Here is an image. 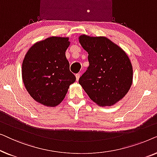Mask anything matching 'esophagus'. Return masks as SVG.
Instances as JSON below:
<instances>
[{
  "mask_svg": "<svg viewBox=\"0 0 157 157\" xmlns=\"http://www.w3.org/2000/svg\"><path fill=\"white\" fill-rule=\"evenodd\" d=\"M79 77H80V74H76V81H78Z\"/></svg>",
  "mask_w": 157,
  "mask_h": 157,
  "instance_id": "esophagus-1",
  "label": "esophagus"
}]
</instances>
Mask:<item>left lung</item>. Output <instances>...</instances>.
<instances>
[{
    "instance_id": "8db88e82",
    "label": "left lung",
    "mask_w": 157,
    "mask_h": 157,
    "mask_svg": "<svg viewBox=\"0 0 157 157\" xmlns=\"http://www.w3.org/2000/svg\"><path fill=\"white\" fill-rule=\"evenodd\" d=\"M78 39L88 52L89 62L79 84L98 106H112L125 96L132 84L129 58L121 47L104 36L81 35Z\"/></svg>"
}]
</instances>
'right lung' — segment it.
<instances>
[{"label": "right lung", "instance_id": "1", "mask_svg": "<svg viewBox=\"0 0 157 157\" xmlns=\"http://www.w3.org/2000/svg\"><path fill=\"white\" fill-rule=\"evenodd\" d=\"M69 45L68 38L52 36L34 44L23 61L25 89L34 100L46 106L60 104L76 81L66 57Z\"/></svg>", "mask_w": 157, "mask_h": 157}]
</instances>
